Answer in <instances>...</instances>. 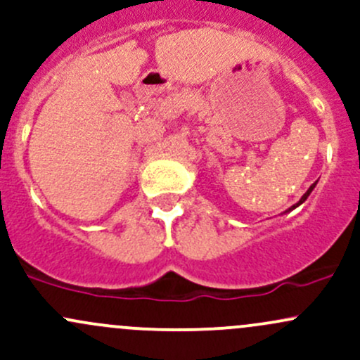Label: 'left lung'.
<instances>
[{
    "mask_svg": "<svg viewBox=\"0 0 360 360\" xmlns=\"http://www.w3.org/2000/svg\"><path fill=\"white\" fill-rule=\"evenodd\" d=\"M316 184H318V181H316ZM316 184H312V185H311V187H309V188H307V192H305V194H304L302 197H300V200H299V202H297V204H295V206H292V207H290V210H288V211L295 210V207H299V206H300V204H302V202H305V199H307V197H309V195H311V192H312V191H314Z\"/></svg>",
    "mask_w": 360,
    "mask_h": 360,
    "instance_id": "8db88e82",
    "label": "left lung"
}]
</instances>
